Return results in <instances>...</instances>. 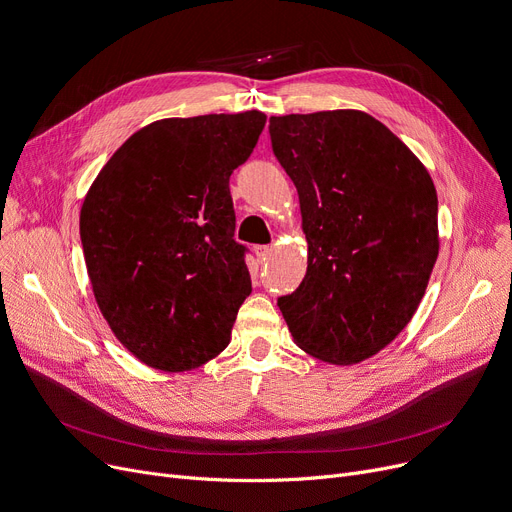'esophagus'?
Returning <instances> with one entry per match:
<instances>
[{"instance_id":"obj_1","label":"esophagus","mask_w":512,"mask_h":512,"mask_svg":"<svg viewBox=\"0 0 512 512\" xmlns=\"http://www.w3.org/2000/svg\"><path fill=\"white\" fill-rule=\"evenodd\" d=\"M253 253H255V257H257L259 263H265L267 259H270V255H272V247H267V245H255V247H253Z\"/></svg>"}]
</instances>
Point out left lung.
Here are the masks:
<instances>
[{"instance_id":"obj_1","label":"left lung","mask_w":512,"mask_h":512,"mask_svg":"<svg viewBox=\"0 0 512 512\" xmlns=\"http://www.w3.org/2000/svg\"><path fill=\"white\" fill-rule=\"evenodd\" d=\"M272 147L297 186L307 274L278 299L311 357L355 365L415 315L438 259V195L421 159L361 110L270 118Z\"/></svg>"}]
</instances>
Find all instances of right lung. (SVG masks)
<instances>
[{
	"instance_id": "right-lung-1",
	"label": "right lung",
	"mask_w": 512,
	"mask_h": 512,
	"mask_svg": "<svg viewBox=\"0 0 512 512\" xmlns=\"http://www.w3.org/2000/svg\"><path fill=\"white\" fill-rule=\"evenodd\" d=\"M265 114L155 120L110 157L80 207L97 307L128 353L168 373L218 357L251 294L230 174Z\"/></svg>"
}]
</instances>
